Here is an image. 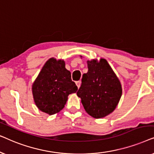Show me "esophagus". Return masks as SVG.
<instances>
[{
  "label": "esophagus",
  "instance_id": "1",
  "mask_svg": "<svg viewBox=\"0 0 154 154\" xmlns=\"http://www.w3.org/2000/svg\"><path fill=\"white\" fill-rule=\"evenodd\" d=\"M76 85H77V87H78V88H79L80 87H81V81H77L76 83Z\"/></svg>",
  "mask_w": 154,
  "mask_h": 154
}]
</instances>
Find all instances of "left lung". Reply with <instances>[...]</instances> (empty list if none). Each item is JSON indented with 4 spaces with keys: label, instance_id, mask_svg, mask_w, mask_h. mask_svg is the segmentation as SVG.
<instances>
[{
    "label": "left lung",
    "instance_id": "8db88e82",
    "mask_svg": "<svg viewBox=\"0 0 154 154\" xmlns=\"http://www.w3.org/2000/svg\"><path fill=\"white\" fill-rule=\"evenodd\" d=\"M88 71L77 92L86 112L102 119L115 110L122 95L121 84L105 59L87 61Z\"/></svg>",
    "mask_w": 154,
    "mask_h": 154
}]
</instances>
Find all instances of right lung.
<instances>
[{
    "label": "right lung",
    "instance_id": "add662e5",
    "mask_svg": "<svg viewBox=\"0 0 154 154\" xmlns=\"http://www.w3.org/2000/svg\"><path fill=\"white\" fill-rule=\"evenodd\" d=\"M71 76L64 60L50 58L45 62L32 85L33 100L40 110L52 115L64 108L69 94L78 90Z\"/></svg>",
    "mask_w": 154,
    "mask_h": 154
}]
</instances>
